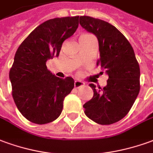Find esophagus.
I'll list each match as a JSON object with an SVG mask.
<instances>
[{
	"mask_svg": "<svg viewBox=\"0 0 153 153\" xmlns=\"http://www.w3.org/2000/svg\"><path fill=\"white\" fill-rule=\"evenodd\" d=\"M84 83H83L82 81H80V80H75L74 81V88H79L82 87V86H84Z\"/></svg>",
	"mask_w": 153,
	"mask_h": 153,
	"instance_id": "34e87169",
	"label": "esophagus"
}]
</instances>
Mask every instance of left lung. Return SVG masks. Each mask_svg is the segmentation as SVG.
Instances as JSON below:
<instances>
[{
    "label": "left lung",
    "instance_id": "obj_1",
    "mask_svg": "<svg viewBox=\"0 0 153 153\" xmlns=\"http://www.w3.org/2000/svg\"><path fill=\"white\" fill-rule=\"evenodd\" d=\"M79 24L99 40L101 66L108 75L107 85L89 86L94 96L84 104V114L101 125L117 123L128 114L140 91V68L131 44L108 22L90 16H80Z\"/></svg>",
    "mask_w": 153,
    "mask_h": 153
}]
</instances>
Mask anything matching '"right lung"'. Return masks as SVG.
<instances>
[{
	"instance_id": "1",
	"label": "right lung",
	"mask_w": 153,
	"mask_h": 153,
	"mask_svg": "<svg viewBox=\"0 0 153 153\" xmlns=\"http://www.w3.org/2000/svg\"><path fill=\"white\" fill-rule=\"evenodd\" d=\"M79 16L54 18L37 26L17 49L10 69L12 97L17 108L36 124L54 121L64 99L74 86L71 77L58 78L47 69L46 61L59 56L62 44L76 31Z\"/></svg>"
}]
</instances>
